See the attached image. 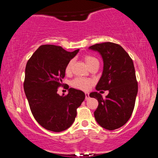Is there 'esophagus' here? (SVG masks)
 Masks as SVG:
<instances>
[{"label": "esophagus", "mask_w": 158, "mask_h": 158, "mask_svg": "<svg viewBox=\"0 0 158 158\" xmlns=\"http://www.w3.org/2000/svg\"><path fill=\"white\" fill-rule=\"evenodd\" d=\"M90 98L89 97V94L88 93H85V99H88Z\"/></svg>", "instance_id": "34e87169"}]
</instances>
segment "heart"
<instances>
[{
    "label": "heart",
    "mask_w": 158,
    "mask_h": 158,
    "mask_svg": "<svg viewBox=\"0 0 158 158\" xmlns=\"http://www.w3.org/2000/svg\"><path fill=\"white\" fill-rule=\"evenodd\" d=\"M85 61L86 62V64H88V66L89 67L92 63H94V61H98L95 57L94 56H90V55H86L85 56ZM73 60H70L68 61V63L67 64L66 67H65V72L67 73H69L71 71L72 66H73ZM92 84V81L90 79H85V78H81V77H78L74 79L73 81H71V85L73 88H77V89L82 90H88L90 88V85Z\"/></svg>",
    "instance_id": "1"
}]
</instances>
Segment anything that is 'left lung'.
Instances as JSON below:
<instances>
[{"instance_id": "obj_1", "label": "left lung", "mask_w": 158, "mask_h": 158, "mask_svg": "<svg viewBox=\"0 0 158 158\" xmlns=\"http://www.w3.org/2000/svg\"><path fill=\"white\" fill-rule=\"evenodd\" d=\"M89 48L99 52L104 63L102 75L96 89L109 91L106 98L98 92L90 94V97L99 102L94 117L102 128L117 129L128 122L135 108L138 85L133 61L126 50L115 43L96 44Z\"/></svg>"}]
</instances>
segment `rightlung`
Masks as SVG:
<instances>
[{
    "mask_svg": "<svg viewBox=\"0 0 158 158\" xmlns=\"http://www.w3.org/2000/svg\"><path fill=\"white\" fill-rule=\"evenodd\" d=\"M79 50L68 52L60 46L41 45L27 61L23 89L34 118L49 131L68 128L85 99L84 92L75 88H70L66 95L57 94L64 85L65 67Z\"/></svg>",
    "mask_w": 158,
    "mask_h": 158,
    "instance_id": "right-lung-1",
    "label": "right lung"
}]
</instances>
